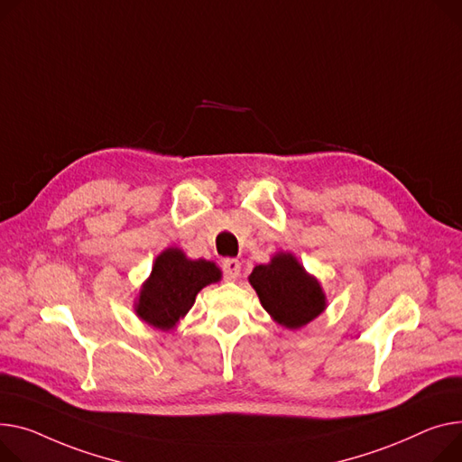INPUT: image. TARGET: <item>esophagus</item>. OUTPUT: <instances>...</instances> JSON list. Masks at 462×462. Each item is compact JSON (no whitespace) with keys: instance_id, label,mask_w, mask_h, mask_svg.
I'll use <instances>...</instances> for the list:
<instances>
[{"instance_id":"esophagus-1","label":"esophagus","mask_w":462,"mask_h":462,"mask_svg":"<svg viewBox=\"0 0 462 462\" xmlns=\"http://www.w3.org/2000/svg\"><path fill=\"white\" fill-rule=\"evenodd\" d=\"M223 269H225V274H226L228 281H236L237 276H239V273H241V263H239V260L226 258L223 262Z\"/></svg>"}]
</instances>
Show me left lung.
Listing matches in <instances>:
<instances>
[{"mask_svg":"<svg viewBox=\"0 0 462 462\" xmlns=\"http://www.w3.org/2000/svg\"><path fill=\"white\" fill-rule=\"evenodd\" d=\"M249 282L271 319L290 330L309 325L327 309L321 282L293 253H276L271 262L256 265Z\"/></svg>","mask_w":462,"mask_h":462,"instance_id":"1","label":"left lung"}]
</instances>
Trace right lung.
Segmentation results:
<instances>
[{
	"mask_svg": "<svg viewBox=\"0 0 462 462\" xmlns=\"http://www.w3.org/2000/svg\"><path fill=\"white\" fill-rule=\"evenodd\" d=\"M223 271L209 260H191L181 249L169 247L153 260L150 276L143 282L134 312L146 325L172 330L188 316L199 291L219 282Z\"/></svg>",
	"mask_w": 462,
	"mask_h": 462,
	"instance_id": "obj_1",
	"label": "right lung"
}]
</instances>
